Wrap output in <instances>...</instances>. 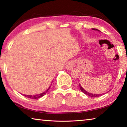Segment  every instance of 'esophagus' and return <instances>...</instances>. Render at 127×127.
Masks as SVG:
<instances>
[{"mask_svg":"<svg viewBox=\"0 0 127 127\" xmlns=\"http://www.w3.org/2000/svg\"><path fill=\"white\" fill-rule=\"evenodd\" d=\"M74 64L73 62H69L68 63H66L65 68L67 70H70L74 67Z\"/></svg>","mask_w":127,"mask_h":127,"instance_id":"esophagus-1","label":"esophagus"}]
</instances>
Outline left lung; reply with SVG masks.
<instances>
[{"label":"left lung","instance_id":"8db88e82","mask_svg":"<svg viewBox=\"0 0 127 127\" xmlns=\"http://www.w3.org/2000/svg\"><path fill=\"white\" fill-rule=\"evenodd\" d=\"M92 30H95V31H100L99 30H98L97 29H92ZM79 88H80V90H81V91L82 92H83V93H84L85 94H86V95H87V96H90V97H98V96H101V94H91V93H89V92H87L86 91H85V90L83 89L82 87H81V86L79 85Z\"/></svg>","mask_w":127,"mask_h":127}]
</instances>
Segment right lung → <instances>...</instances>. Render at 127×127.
<instances>
[{"label": "right lung", "instance_id": "add662e5", "mask_svg": "<svg viewBox=\"0 0 127 127\" xmlns=\"http://www.w3.org/2000/svg\"><path fill=\"white\" fill-rule=\"evenodd\" d=\"M50 86L48 88V89L46 90V91H45L44 92H43L42 94H38V95H23V96H25V97H28V98H32V99H38V98H39L40 97H42L43 96L45 95V94H46L48 91H49V90L50 89Z\"/></svg>", "mask_w": 127, "mask_h": 127}]
</instances>
